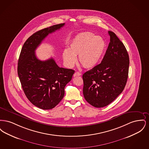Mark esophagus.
<instances>
[{
	"instance_id": "1",
	"label": "esophagus",
	"mask_w": 149,
	"mask_h": 149,
	"mask_svg": "<svg viewBox=\"0 0 149 149\" xmlns=\"http://www.w3.org/2000/svg\"><path fill=\"white\" fill-rule=\"evenodd\" d=\"M81 75V74L80 72H78V71H77V72H75L74 73V77H77V76H80Z\"/></svg>"
}]
</instances>
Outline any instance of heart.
I'll return each mask as SVG.
<instances>
[{
  "label": "heart",
  "instance_id": "heart-1",
  "mask_svg": "<svg viewBox=\"0 0 149 149\" xmlns=\"http://www.w3.org/2000/svg\"><path fill=\"white\" fill-rule=\"evenodd\" d=\"M105 41L90 32L77 36L70 43L69 50H64L63 58L65 65L71 68L77 62L85 69H92L99 62L106 49Z\"/></svg>",
  "mask_w": 149,
  "mask_h": 149
}]
</instances>
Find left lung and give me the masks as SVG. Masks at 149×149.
Masks as SVG:
<instances>
[{"label":"left lung","instance_id":"obj_1","mask_svg":"<svg viewBox=\"0 0 149 149\" xmlns=\"http://www.w3.org/2000/svg\"><path fill=\"white\" fill-rule=\"evenodd\" d=\"M110 42L100 64L83 75V95L93 106H107L123 91L129 69V56L123 43L108 31Z\"/></svg>","mask_w":149,"mask_h":149}]
</instances>
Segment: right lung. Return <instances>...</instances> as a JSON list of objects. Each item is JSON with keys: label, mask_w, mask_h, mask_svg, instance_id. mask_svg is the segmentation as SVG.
<instances>
[{"label": "right lung", "mask_w": 149, "mask_h": 149, "mask_svg": "<svg viewBox=\"0 0 149 149\" xmlns=\"http://www.w3.org/2000/svg\"><path fill=\"white\" fill-rule=\"evenodd\" d=\"M65 23L42 29L31 36L22 48L18 63V75L29 100L42 109H51L63 98L65 87L75 71L60 68L53 58L41 61L35 50L49 34L63 27Z\"/></svg>", "instance_id": "add662e5"}]
</instances>
